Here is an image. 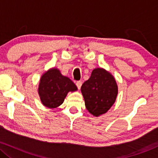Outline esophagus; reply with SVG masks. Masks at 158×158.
I'll list each match as a JSON object with an SVG mask.
<instances>
[{
  "label": "esophagus",
  "instance_id": "1",
  "mask_svg": "<svg viewBox=\"0 0 158 158\" xmlns=\"http://www.w3.org/2000/svg\"><path fill=\"white\" fill-rule=\"evenodd\" d=\"M76 85H77V86L78 89H80V88H81V85H82V82H81V81H77V82H76Z\"/></svg>",
  "mask_w": 158,
  "mask_h": 158
}]
</instances>
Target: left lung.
Masks as SVG:
<instances>
[{
	"mask_svg": "<svg viewBox=\"0 0 158 158\" xmlns=\"http://www.w3.org/2000/svg\"><path fill=\"white\" fill-rule=\"evenodd\" d=\"M85 107L92 115L106 114L115 102L118 87L113 76L103 68H95L81 85Z\"/></svg>",
	"mask_w": 158,
	"mask_h": 158,
	"instance_id": "obj_1",
	"label": "left lung"
}]
</instances>
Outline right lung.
Listing matches in <instances>:
<instances>
[{
  "label": "right lung",
  "mask_w": 158,
  "mask_h": 158,
  "mask_svg": "<svg viewBox=\"0 0 158 158\" xmlns=\"http://www.w3.org/2000/svg\"><path fill=\"white\" fill-rule=\"evenodd\" d=\"M76 90L77 87L73 81L61 75L59 69L53 68L41 76L38 92L44 106L56 108L62 104L68 92Z\"/></svg>",
  "instance_id": "1"
}]
</instances>
